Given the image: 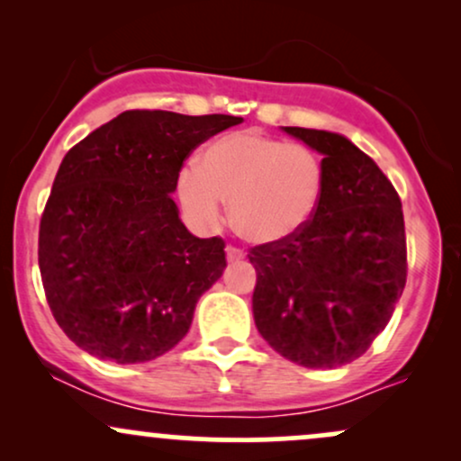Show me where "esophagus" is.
I'll list each match as a JSON object with an SVG mask.
<instances>
[{"label":"esophagus","instance_id":"obj_1","mask_svg":"<svg viewBox=\"0 0 461 461\" xmlns=\"http://www.w3.org/2000/svg\"><path fill=\"white\" fill-rule=\"evenodd\" d=\"M225 253H227V260H230V262H238V260H242V258H245L242 249H238L234 245H227Z\"/></svg>","mask_w":461,"mask_h":461}]
</instances>
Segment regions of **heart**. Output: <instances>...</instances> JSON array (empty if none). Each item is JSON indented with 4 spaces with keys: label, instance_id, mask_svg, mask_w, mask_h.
<instances>
[{
    "label": "heart",
    "instance_id": "heart-1",
    "mask_svg": "<svg viewBox=\"0 0 461 461\" xmlns=\"http://www.w3.org/2000/svg\"><path fill=\"white\" fill-rule=\"evenodd\" d=\"M325 182V164L314 149L247 130L205 147L199 167H184L177 197L199 230L219 227L223 199H230L238 234L271 245L299 234L314 219Z\"/></svg>",
    "mask_w": 461,
    "mask_h": 461
}]
</instances>
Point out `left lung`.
Instances as JSON below:
<instances>
[{"label":"left lung","mask_w":461,"mask_h":461,"mask_svg":"<svg viewBox=\"0 0 461 461\" xmlns=\"http://www.w3.org/2000/svg\"><path fill=\"white\" fill-rule=\"evenodd\" d=\"M284 131L322 153L327 182L299 234L249 251L258 273L253 319L279 356L336 368L368 351L403 294V210L393 182L345 136Z\"/></svg>","instance_id":"1"}]
</instances>
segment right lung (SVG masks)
Returning <instances> with one entry per match:
<instances>
[{"label": "right lung", "mask_w": 461, "mask_h": 461, "mask_svg": "<svg viewBox=\"0 0 461 461\" xmlns=\"http://www.w3.org/2000/svg\"><path fill=\"white\" fill-rule=\"evenodd\" d=\"M240 116L128 110L67 151L39 230L45 297L79 348L149 362L186 336L201 294L227 267L223 238L179 221L184 160Z\"/></svg>", "instance_id": "add662e5"}]
</instances>
